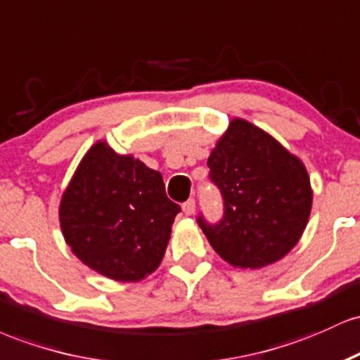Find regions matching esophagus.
I'll return each mask as SVG.
<instances>
[{
  "label": "esophagus",
  "mask_w": 360,
  "mask_h": 360,
  "mask_svg": "<svg viewBox=\"0 0 360 360\" xmlns=\"http://www.w3.org/2000/svg\"><path fill=\"white\" fill-rule=\"evenodd\" d=\"M181 209H184V212L187 214V216H192V214L195 212V200L188 199L184 205H181Z\"/></svg>",
  "instance_id": "obj_1"
}]
</instances>
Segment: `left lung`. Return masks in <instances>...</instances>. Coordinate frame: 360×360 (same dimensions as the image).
I'll use <instances>...</instances> for the list:
<instances>
[{"label": "left lung", "mask_w": 360, "mask_h": 360, "mask_svg": "<svg viewBox=\"0 0 360 360\" xmlns=\"http://www.w3.org/2000/svg\"><path fill=\"white\" fill-rule=\"evenodd\" d=\"M223 192L224 217L199 224L216 253L236 269H262L284 258L308 224L313 188L308 169L274 136L233 117L207 160Z\"/></svg>", "instance_id": "1"}]
</instances>
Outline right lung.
<instances>
[{"label": "right lung", "mask_w": 360, "mask_h": 360, "mask_svg": "<svg viewBox=\"0 0 360 360\" xmlns=\"http://www.w3.org/2000/svg\"><path fill=\"white\" fill-rule=\"evenodd\" d=\"M179 212L160 172L100 139L64 188L59 224L86 267L117 282H139L160 267Z\"/></svg>", "instance_id": "right-lung-1"}]
</instances>
